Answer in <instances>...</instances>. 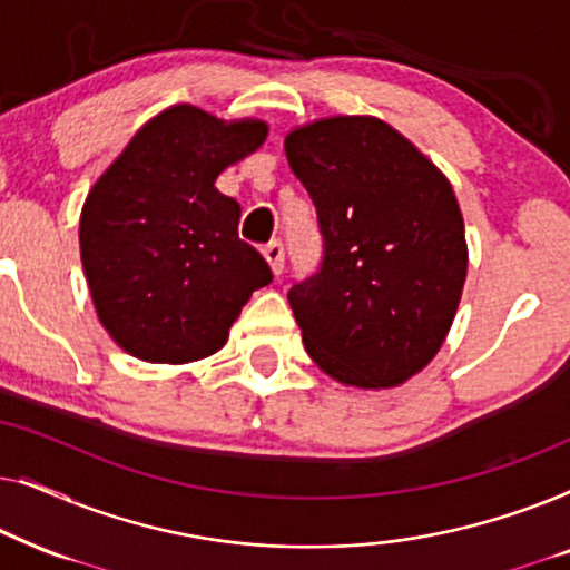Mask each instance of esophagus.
Returning <instances> with one entry per match:
<instances>
[{
    "label": "esophagus",
    "instance_id": "34e87169",
    "mask_svg": "<svg viewBox=\"0 0 570 570\" xmlns=\"http://www.w3.org/2000/svg\"><path fill=\"white\" fill-rule=\"evenodd\" d=\"M262 254H264V259L269 262L272 272H275V275H283V267H285V248H283V244H279V240H269V244L262 248Z\"/></svg>",
    "mask_w": 570,
    "mask_h": 570
}]
</instances>
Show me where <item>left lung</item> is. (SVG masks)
Here are the masks:
<instances>
[{"label":"left lung","instance_id":"left-lung-1","mask_svg":"<svg viewBox=\"0 0 570 570\" xmlns=\"http://www.w3.org/2000/svg\"><path fill=\"white\" fill-rule=\"evenodd\" d=\"M314 199L322 267L287 293L324 373L400 386L439 353L466 277L464 220L449 178L386 121L330 116L285 137Z\"/></svg>","mask_w":570,"mask_h":570}]
</instances>
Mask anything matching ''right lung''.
Instances as JSON below:
<instances>
[{
    "mask_svg": "<svg viewBox=\"0 0 570 570\" xmlns=\"http://www.w3.org/2000/svg\"><path fill=\"white\" fill-rule=\"evenodd\" d=\"M267 124L223 121L189 104L153 116L92 184L80 256L100 324L147 363H191L228 342L264 256L238 238L240 205L217 176L259 150Z\"/></svg>",
    "mask_w": 570,
    "mask_h": 570,
    "instance_id": "right-lung-1",
    "label": "right lung"
}]
</instances>
